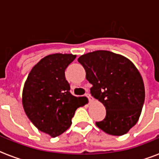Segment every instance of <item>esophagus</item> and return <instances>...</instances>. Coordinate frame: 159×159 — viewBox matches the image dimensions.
I'll return each mask as SVG.
<instances>
[{"instance_id":"34e87169","label":"esophagus","mask_w":159,"mask_h":159,"mask_svg":"<svg viewBox=\"0 0 159 159\" xmlns=\"http://www.w3.org/2000/svg\"><path fill=\"white\" fill-rule=\"evenodd\" d=\"M86 97H87V98H88V100H89V102H92V96H91V95L89 94V93H87V94H86Z\"/></svg>"}]
</instances>
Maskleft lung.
I'll list each match as a JSON object with an SVG mask.
<instances>
[{
  "mask_svg": "<svg viewBox=\"0 0 159 159\" xmlns=\"http://www.w3.org/2000/svg\"><path fill=\"white\" fill-rule=\"evenodd\" d=\"M77 61L92 85V96L106 107V117L96 122L97 127L111 135L127 133L139 120L145 98L138 69L128 58L106 50L82 55Z\"/></svg>",
  "mask_w": 159,
  "mask_h": 159,
  "instance_id": "obj_1",
  "label": "left lung"
}]
</instances>
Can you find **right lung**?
<instances>
[{
  "instance_id": "1",
  "label": "right lung",
  "mask_w": 159,
  "mask_h": 159,
  "mask_svg": "<svg viewBox=\"0 0 159 159\" xmlns=\"http://www.w3.org/2000/svg\"><path fill=\"white\" fill-rule=\"evenodd\" d=\"M76 55L55 53L43 57L32 68L22 94L24 110L39 130L55 138L72 125L78 107L84 105L83 97L70 93L65 69Z\"/></svg>"
}]
</instances>
